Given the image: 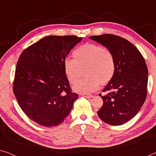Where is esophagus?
<instances>
[{"label": "esophagus", "instance_id": "obj_1", "mask_svg": "<svg viewBox=\"0 0 156 156\" xmlns=\"http://www.w3.org/2000/svg\"><path fill=\"white\" fill-rule=\"evenodd\" d=\"M81 96H83V97L86 98H91L93 97V95H91V94H87V93L81 94Z\"/></svg>", "mask_w": 156, "mask_h": 156}]
</instances>
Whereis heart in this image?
I'll return each instance as SVG.
<instances>
[{"instance_id":"obj_1","label":"heart","mask_w":156,"mask_h":156,"mask_svg":"<svg viewBox=\"0 0 156 156\" xmlns=\"http://www.w3.org/2000/svg\"><path fill=\"white\" fill-rule=\"evenodd\" d=\"M74 59L66 58L63 61V69L68 80L73 84L84 69L86 76L81 78L73 86L78 93L95 91L102 85H106L115 76V59L113 54L102 46L86 43L73 51Z\"/></svg>"}]
</instances>
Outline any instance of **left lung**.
Masks as SVG:
<instances>
[{
  "label": "left lung",
  "mask_w": 156,
  "mask_h": 156,
  "mask_svg": "<svg viewBox=\"0 0 156 156\" xmlns=\"http://www.w3.org/2000/svg\"><path fill=\"white\" fill-rule=\"evenodd\" d=\"M90 39L105 46L115 59V76L102 92L103 105L98 117L107 124H124L139 112L146 100L148 68L142 54L133 44L117 35L91 36Z\"/></svg>",
  "instance_id": "left-lung-1"
}]
</instances>
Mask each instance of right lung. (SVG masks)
Instances as JSON below:
<instances>
[{"label":"right lung","mask_w":156,"mask_h":156,"mask_svg":"<svg viewBox=\"0 0 156 156\" xmlns=\"http://www.w3.org/2000/svg\"><path fill=\"white\" fill-rule=\"evenodd\" d=\"M82 40L76 36H47L24 50L15 69L13 93L26 115L46 127L64 121L78 99L65 75L63 61Z\"/></svg>","instance_id":"right-lung-1"}]
</instances>
